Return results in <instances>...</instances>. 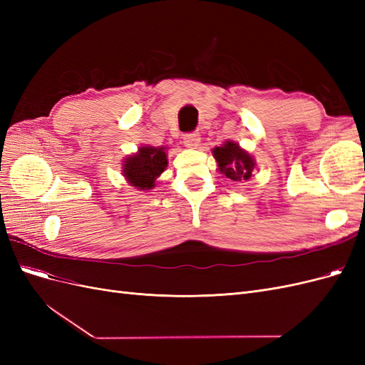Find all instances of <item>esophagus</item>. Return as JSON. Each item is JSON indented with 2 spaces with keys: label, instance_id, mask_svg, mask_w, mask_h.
I'll return each instance as SVG.
<instances>
[{
  "label": "esophagus",
  "instance_id": "obj_1",
  "mask_svg": "<svg viewBox=\"0 0 365 365\" xmlns=\"http://www.w3.org/2000/svg\"><path fill=\"white\" fill-rule=\"evenodd\" d=\"M184 145H185V148L196 149L197 146L201 145V135L196 134V132H192V134H185L184 135Z\"/></svg>",
  "mask_w": 365,
  "mask_h": 365
}]
</instances>
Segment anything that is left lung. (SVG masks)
<instances>
[{"mask_svg":"<svg viewBox=\"0 0 365 365\" xmlns=\"http://www.w3.org/2000/svg\"><path fill=\"white\" fill-rule=\"evenodd\" d=\"M213 157L217 163V172L233 182L250 180L256 169V160L236 141H225L222 146L215 148Z\"/></svg>","mask_w":365,"mask_h":365,"instance_id":"obj_1","label":"left lung"}]
</instances>
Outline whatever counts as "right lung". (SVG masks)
<instances>
[{"instance_id": "add662e5", "label": "right lung", "mask_w": 365, "mask_h": 365, "mask_svg": "<svg viewBox=\"0 0 365 365\" xmlns=\"http://www.w3.org/2000/svg\"><path fill=\"white\" fill-rule=\"evenodd\" d=\"M168 164L164 146H140L135 153L123 160L121 172L129 185L138 190H152Z\"/></svg>"}]
</instances>
